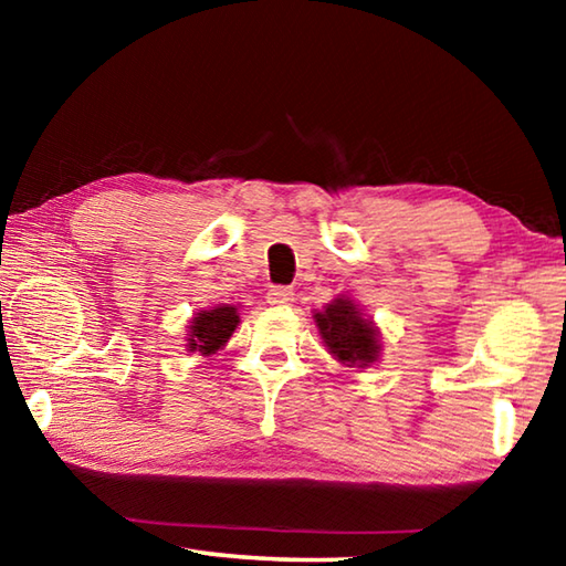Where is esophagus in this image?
I'll return each mask as SVG.
<instances>
[{
  "instance_id": "obj_1",
  "label": "esophagus",
  "mask_w": 566,
  "mask_h": 566,
  "mask_svg": "<svg viewBox=\"0 0 566 566\" xmlns=\"http://www.w3.org/2000/svg\"><path fill=\"white\" fill-rule=\"evenodd\" d=\"M266 302L274 306H290L294 302V292L290 286H272V290L266 292Z\"/></svg>"
}]
</instances>
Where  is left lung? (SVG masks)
<instances>
[{
    "label": "left lung",
    "mask_w": 566,
    "mask_h": 566,
    "mask_svg": "<svg viewBox=\"0 0 566 566\" xmlns=\"http://www.w3.org/2000/svg\"><path fill=\"white\" fill-rule=\"evenodd\" d=\"M312 319L317 324L324 347L344 367L367 369L381 357V332L352 296H334L324 310H314Z\"/></svg>",
    "instance_id": "left-lung-1"
}]
</instances>
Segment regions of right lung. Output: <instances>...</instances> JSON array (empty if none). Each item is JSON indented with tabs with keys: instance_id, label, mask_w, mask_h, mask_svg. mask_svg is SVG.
Here are the masks:
<instances>
[{
	"instance_id": "1",
	"label": "right lung",
	"mask_w": 566,
	"mask_h": 566,
	"mask_svg": "<svg viewBox=\"0 0 566 566\" xmlns=\"http://www.w3.org/2000/svg\"><path fill=\"white\" fill-rule=\"evenodd\" d=\"M239 324V310L234 304H219L212 310H199L189 319L187 327V352H199L202 357H212L219 349L227 347Z\"/></svg>"
}]
</instances>
